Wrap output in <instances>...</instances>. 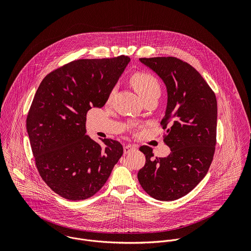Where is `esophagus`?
<instances>
[{"label": "esophagus", "mask_w": 251, "mask_h": 251, "mask_svg": "<svg viewBox=\"0 0 251 251\" xmlns=\"http://www.w3.org/2000/svg\"><path fill=\"white\" fill-rule=\"evenodd\" d=\"M136 149H137V146L128 144V145H126V146L124 147V152H125V154H127V153H129L131 151H134V150H136Z\"/></svg>", "instance_id": "esophagus-1"}]
</instances>
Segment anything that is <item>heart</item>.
I'll list each match as a JSON object with an SVG mask.
<instances>
[{
    "label": "heart",
    "mask_w": 251,
    "mask_h": 251,
    "mask_svg": "<svg viewBox=\"0 0 251 251\" xmlns=\"http://www.w3.org/2000/svg\"><path fill=\"white\" fill-rule=\"evenodd\" d=\"M131 84L144 100L153 97H159L160 95V85L157 79L151 74L144 72L136 73L131 77Z\"/></svg>",
    "instance_id": "1"
}]
</instances>
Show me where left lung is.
I'll use <instances>...</instances> for the list:
<instances>
[{
  "instance_id": "8db88e82",
  "label": "left lung",
  "mask_w": 251,
  "mask_h": 251,
  "mask_svg": "<svg viewBox=\"0 0 251 251\" xmlns=\"http://www.w3.org/2000/svg\"><path fill=\"white\" fill-rule=\"evenodd\" d=\"M167 89V107L160 125L171 152L152 158V149L140 147L146 163L138 172L144 190L160 201H173L190 192L208 173L216 144L217 102L205 79L175 57L141 58ZM169 127L167 128V126Z\"/></svg>"
}]
</instances>
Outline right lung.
Returning <instances> with one entry per match:
<instances>
[{"mask_svg":"<svg viewBox=\"0 0 251 251\" xmlns=\"http://www.w3.org/2000/svg\"><path fill=\"white\" fill-rule=\"evenodd\" d=\"M130 59H80L41 81L26 126L36 168L45 183L65 199L95 195L123 155L120 142L100 146L86 135V116L101 108Z\"/></svg>","mask_w":251,"mask_h":251,"instance_id":"add662e5","label":"right lung"}]
</instances>
